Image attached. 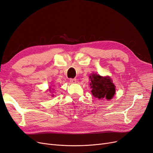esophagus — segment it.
Wrapping results in <instances>:
<instances>
[{"label":"esophagus","mask_w":153,"mask_h":153,"mask_svg":"<svg viewBox=\"0 0 153 153\" xmlns=\"http://www.w3.org/2000/svg\"><path fill=\"white\" fill-rule=\"evenodd\" d=\"M69 82L72 83V84H75V83L76 82V78H71V79L69 80Z\"/></svg>","instance_id":"34e87169"}]
</instances>
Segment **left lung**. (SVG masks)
<instances>
[{
    "label": "left lung",
    "mask_w": 153,
    "mask_h": 153,
    "mask_svg": "<svg viewBox=\"0 0 153 153\" xmlns=\"http://www.w3.org/2000/svg\"><path fill=\"white\" fill-rule=\"evenodd\" d=\"M91 78V92L95 98L110 100L115 92V86L108 76L103 77L97 74H92Z\"/></svg>",
    "instance_id": "left-lung-1"
}]
</instances>
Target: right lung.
Masks as SVG:
<instances>
[{"mask_svg": "<svg viewBox=\"0 0 153 153\" xmlns=\"http://www.w3.org/2000/svg\"><path fill=\"white\" fill-rule=\"evenodd\" d=\"M49 91H51V90H49Z\"/></svg>", "mask_w": 153, "mask_h": 153, "instance_id": "obj_1", "label": "right lung"}]
</instances>
